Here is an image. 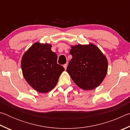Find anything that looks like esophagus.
I'll return each mask as SVG.
<instances>
[{"mask_svg": "<svg viewBox=\"0 0 130 130\" xmlns=\"http://www.w3.org/2000/svg\"><path fill=\"white\" fill-rule=\"evenodd\" d=\"M63 67H64V68L65 70H66L67 69V64L66 63V64H64L63 65Z\"/></svg>", "mask_w": 130, "mask_h": 130, "instance_id": "1", "label": "esophagus"}]
</instances>
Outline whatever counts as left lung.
I'll return each instance as SVG.
<instances>
[{
  "label": "left lung",
  "instance_id": "1",
  "mask_svg": "<svg viewBox=\"0 0 130 130\" xmlns=\"http://www.w3.org/2000/svg\"><path fill=\"white\" fill-rule=\"evenodd\" d=\"M72 58L66 71L75 83L84 90L94 89L101 85L107 72L108 61L96 45H72Z\"/></svg>",
  "mask_w": 130,
  "mask_h": 130
}]
</instances>
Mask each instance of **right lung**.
<instances>
[{"instance_id":"obj_1","label":"right lung","mask_w":130,"mask_h":130,"mask_svg":"<svg viewBox=\"0 0 130 130\" xmlns=\"http://www.w3.org/2000/svg\"><path fill=\"white\" fill-rule=\"evenodd\" d=\"M51 44L35 43L24 54L21 61L23 75L36 91L46 93L55 87L64 67L57 63L58 56Z\"/></svg>"}]
</instances>
